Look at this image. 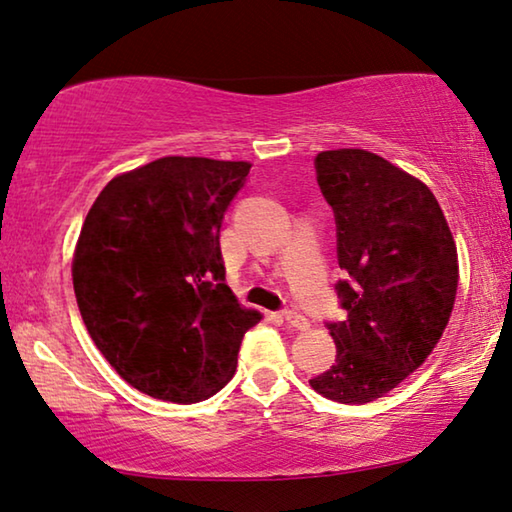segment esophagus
I'll return each mask as SVG.
<instances>
[{
  "label": "esophagus",
  "mask_w": 512,
  "mask_h": 512,
  "mask_svg": "<svg viewBox=\"0 0 512 512\" xmlns=\"http://www.w3.org/2000/svg\"><path fill=\"white\" fill-rule=\"evenodd\" d=\"M283 320H286V325L300 329V332H304V329H309V320H306L304 316H300V313H295V311L283 313Z\"/></svg>",
  "instance_id": "obj_1"
}]
</instances>
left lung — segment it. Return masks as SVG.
<instances>
[{
  "label": "left lung",
  "mask_w": 512,
  "mask_h": 512,
  "mask_svg": "<svg viewBox=\"0 0 512 512\" xmlns=\"http://www.w3.org/2000/svg\"><path fill=\"white\" fill-rule=\"evenodd\" d=\"M336 217L338 281L348 318L332 322L336 361L309 380L334 403L364 405L430 357L458 295V247L426 183L364 148L316 157Z\"/></svg>",
  "instance_id": "obj_1"
}]
</instances>
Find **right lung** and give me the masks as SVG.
<instances>
[{"mask_svg":"<svg viewBox=\"0 0 512 512\" xmlns=\"http://www.w3.org/2000/svg\"><path fill=\"white\" fill-rule=\"evenodd\" d=\"M249 162L169 155L109 180L73 251L89 334L130 387L199 403L235 375L263 316L224 283L219 229Z\"/></svg>","mask_w":512,"mask_h":512,"instance_id":"obj_1","label":"right lung"}]
</instances>
